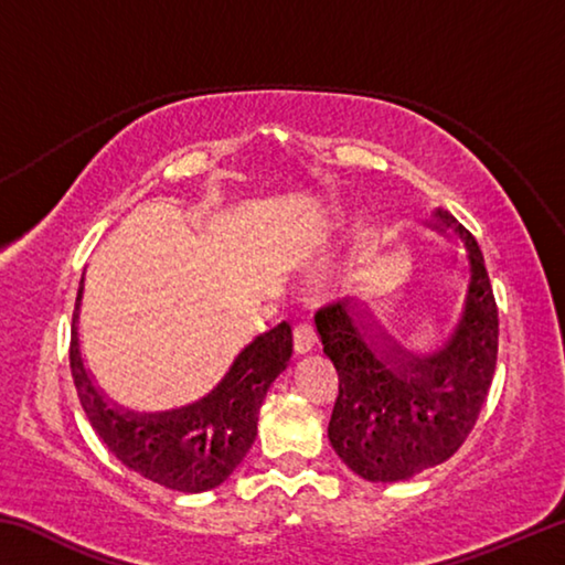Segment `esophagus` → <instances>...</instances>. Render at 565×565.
<instances>
[{
  "label": "esophagus",
  "mask_w": 565,
  "mask_h": 565,
  "mask_svg": "<svg viewBox=\"0 0 565 565\" xmlns=\"http://www.w3.org/2000/svg\"><path fill=\"white\" fill-rule=\"evenodd\" d=\"M317 347V331L309 321H299L294 327V349L296 353H306Z\"/></svg>",
  "instance_id": "34e87169"
}]
</instances>
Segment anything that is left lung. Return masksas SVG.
Wrapping results in <instances>:
<instances>
[{
	"mask_svg": "<svg viewBox=\"0 0 565 565\" xmlns=\"http://www.w3.org/2000/svg\"><path fill=\"white\" fill-rule=\"evenodd\" d=\"M438 232L454 228L468 252V294L461 321L434 356L363 339L356 303L337 301L317 313L323 353L339 374L329 420L333 451L366 481H404L451 458L473 431L499 356V306L483 254L468 228L436 212Z\"/></svg>",
	"mask_w": 565,
	"mask_h": 565,
	"instance_id": "obj_1",
	"label": "left lung"
}]
</instances>
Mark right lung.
<instances>
[{"label": "right lung", "mask_w": 565, "mask_h": 565, "mask_svg": "<svg viewBox=\"0 0 565 565\" xmlns=\"http://www.w3.org/2000/svg\"><path fill=\"white\" fill-rule=\"evenodd\" d=\"M82 281L72 317L70 366L92 428L124 466L149 481L181 493L216 489L254 444L262 401L291 359V327L284 321L246 347L222 384L196 404L151 416L119 414L104 404L82 366L76 337Z\"/></svg>", "instance_id": "right-lung-1"}]
</instances>
